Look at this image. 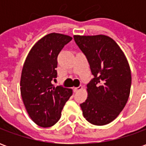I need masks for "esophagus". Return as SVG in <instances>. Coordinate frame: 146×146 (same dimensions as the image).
I'll return each instance as SVG.
<instances>
[{"label": "esophagus", "mask_w": 146, "mask_h": 146, "mask_svg": "<svg viewBox=\"0 0 146 146\" xmlns=\"http://www.w3.org/2000/svg\"><path fill=\"white\" fill-rule=\"evenodd\" d=\"M83 89V87L81 85H80L79 87H77V88H73V92H80V91H81Z\"/></svg>", "instance_id": "obj_1"}]
</instances>
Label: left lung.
Segmentation results:
<instances>
[{"mask_svg":"<svg viewBox=\"0 0 146 146\" xmlns=\"http://www.w3.org/2000/svg\"><path fill=\"white\" fill-rule=\"evenodd\" d=\"M85 54L94 78L88 84V98L80 104L83 115L94 125H106L118 116L128 100L131 73L119 45L110 36H73Z\"/></svg>","mask_w":146,"mask_h":146,"instance_id":"1","label":"left lung"}]
</instances>
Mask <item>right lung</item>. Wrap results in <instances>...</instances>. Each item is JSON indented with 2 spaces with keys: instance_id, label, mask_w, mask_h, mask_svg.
<instances>
[{
  "instance_id": "add662e5",
  "label": "right lung",
  "mask_w": 146,
  "mask_h": 146,
  "mask_svg": "<svg viewBox=\"0 0 146 146\" xmlns=\"http://www.w3.org/2000/svg\"><path fill=\"white\" fill-rule=\"evenodd\" d=\"M72 37L61 33H49L39 40L27 55L20 80L21 96L33 122L42 127L58 121L72 89L51 84L57 77V58Z\"/></svg>"
}]
</instances>
